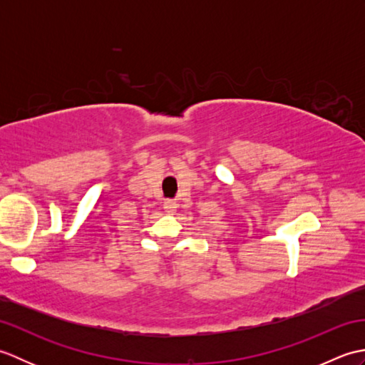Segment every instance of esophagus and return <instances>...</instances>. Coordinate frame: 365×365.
Instances as JSON below:
<instances>
[{
    "label": "esophagus",
    "instance_id": "obj_1",
    "mask_svg": "<svg viewBox=\"0 0 365 365\" xmlns=\"http://www.w3.org/2000/svg\"><path fill=\"white\" fill-rule=\"evenodd\" d=\"M163 208H165V212L169 215H174L177 212V202L175 200H165V204H163Z\"/></svg>",
    "mask_w": 365,
    "mask_h": 365
}]
</instances>
